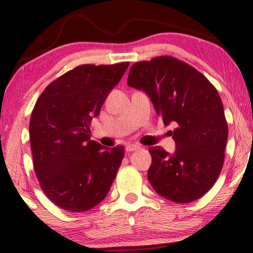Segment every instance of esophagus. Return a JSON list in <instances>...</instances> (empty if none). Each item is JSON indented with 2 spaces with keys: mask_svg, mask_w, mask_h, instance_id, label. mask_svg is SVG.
Listing matches in <instances>:
<instances>
[{
  "mask_svg": "<svg viewBox=\"0 0 253 253\" xmlns=\"http://www.w3.org/2000/svg\"><path fill=\"white\" fill-rule=\"evenodd\" d=\"M140 149V146H137V144H128V146L126 147V150L130 153V151H135V150H139Z\"/></svg>",
  "mask_w": 253,
  "mask_h": 253,
  "instance_id": "esophagus-1",
  "label": "esophagus"
}]
</instances>
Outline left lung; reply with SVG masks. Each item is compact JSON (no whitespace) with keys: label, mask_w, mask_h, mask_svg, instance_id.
I'll return each mask as SVG.
<instances>
[{"label":"left lung","mask_w":253,"mask_h":253,"mask_svg":"<svg viewBox=\"0 0 253 253\" xmlns=\"http://www.w3.org/2000/svg\"><path fill=\"white\" fill-rule=\"evenodd\" d=\"M127 84L149 96L166 126L177 125L171 132L173 154L149 148L151 186L173 203L199 199L223 167L228 124L217 90L193 67L168 55L134 63Z\"/></svg>","instance_id":"obj_1"}]
</instances>
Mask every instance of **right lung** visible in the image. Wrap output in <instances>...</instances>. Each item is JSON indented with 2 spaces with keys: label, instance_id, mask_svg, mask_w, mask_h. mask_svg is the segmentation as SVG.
Here are the masks:
<instances>
[{
  "label": "right lung",
  "instance_id": "obj_1",
  "mask_svg": "<svg viewBox=\"0 0 253 253\" xmlns=\"http://www.w3.org/2000/svg\"><path fill=\"white\" fill-rule=\"evenodd\" d=\"M129 62L82 65L46 86L30 120L33 167L54 205L82 213L109 193L124 158V147L90 140V123Z\"/></svg>",
  "mask_w": 253,
  "mask_h": 253
}]
</instances>
